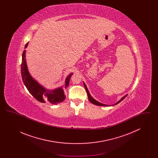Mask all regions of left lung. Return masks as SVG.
Wrapping results in <instances>:
<instances>
[{"instance_id": "obj_1", "label": "left lung", "mask_w": 158, "mask_h": 158, "mask_svg": "<svg viewBox=\"0 0 158 158\" xmlns=\"http://www.w3.org/2000/svg\"><path fill=\"white\" fill-rule=\"evenodd\" d=\"M83 85H84V86H85V89L86 90V92H87V94H88V99H89V101H90L91 103H92V104H94V105H98V106H109V105H105V104H102V103H100V102H98L97 101H96L95 99H94V98H92V97L90 96V94H89V91H88V88H87L86 85L85 84V83H83ZM127 96V95H125L124 97H123V98L121 99L120 101H118L117 103H115L114 105H117V104H118V103H120L121 101H123Z\"/></svg>"}]
</instances>
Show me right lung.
<instances>
[{
    "instance_id": "right-lung-1",
    "label": "right lung",
    "mask_w": 158,
    "mask_h": 158,
    "mask_svg": "<svg viewBox=\"0 0 158 158\" xmlns=\"http://www.w3.org/2000/svg\"><path fill=\"white\" fill-rule=\"evenodd\" d=\"M28 44V43L26 44L25 48H27ZM72 75L73 73L69 74L67 76L65 81V89L67 88L69 83L70 78ZM21 75L23 82L26 88L30 92L31 94L39 102L42 103H45L47 102L52 104H57L64 101L66 97L62 88H58L52 91L46 90L44 88L41 86L31 76L27 66V63L25 60V50H24L23 53Z\"/></svg>"
}]
</instances>
